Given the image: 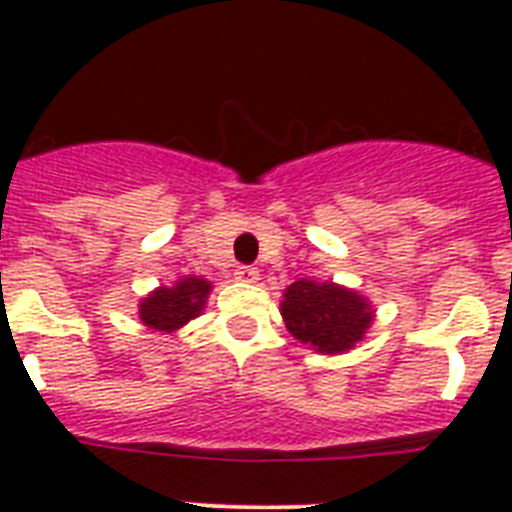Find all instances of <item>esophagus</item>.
<instances>
[{"mask_svg": "<svg viewBox=\"0 0 512 512\" xmlns=\"http://www.w3.org/2000/svg\"><path fill=\"white\" fill-rule=\"evenodd\" d=\"M233 276H236L239 281H247V284H255V281L260 279V271H257V268H252V265H239Z\"/></svg>", "mask_w": 512, "mask_h": 512, "instance_id": "34e87169", "label": "esophagus"}]
</instances>
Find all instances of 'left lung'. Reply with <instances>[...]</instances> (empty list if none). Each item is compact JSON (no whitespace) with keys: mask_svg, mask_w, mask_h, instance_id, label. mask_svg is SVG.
Returning a JSON list of instances; mask_svg holds the SVG:
<instances>
[{"mask_svg":"<svg viewBox=\"0 0 512 512\" xmlns=\"http://www.w3.org/2000/svg\"><path fill=\"white\" fill-rule=\"evenodd\" d=\"M281 316L292 337L316 353H345L364 340L374 311L366 297L340 284L300 279L284 292Z\"/></svg>","mask_w":512,"mask_h":512,"instance_id":"left-lung-1","label":"left lung"}]
</instances>
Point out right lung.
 Listing matches in <instances>:
<instances>
[{"mask_svg":"<svg viewBox=\"0 0 512 512\" xmlns=\"http://www.w3.org/2000/svg\"><path fill=\"white\" fill-rule=\"evenodd\" d=\"M209 289L212 284L199 276H185L172 287L154 289L140 300V321L159 332H175L204 311Z\"/></svg>","mask_w":512,"mask_h":512,"instance_id":"1","label":"right lung"}]
</instances>
